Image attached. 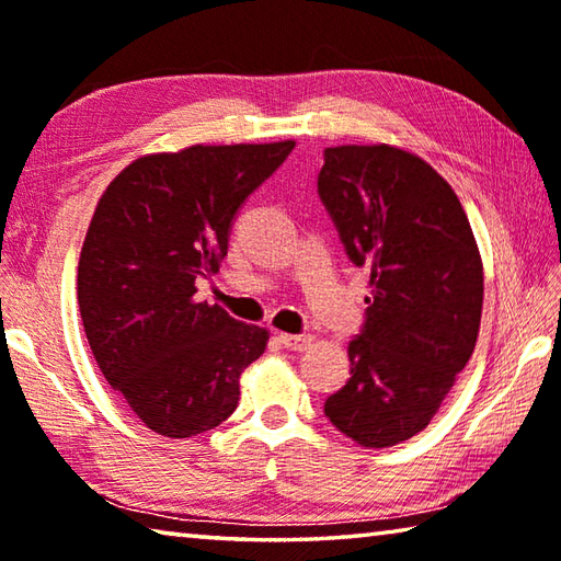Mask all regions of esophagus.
<instances>
[{"label":"esophagus","instance_id":"esophagus-1","mask_svg":"<svg viewBox=\"0 0 561 561\" xmlns=\"http://www.w3.org/2000/svg\"><path fill=\"white\" fill-rule=\"evenodd\" d=\"M279 341L282 346L289 351H307L314 339H311V334H282Z\"/></svg>","mask_w":561,"mask_h":561}]
</instances>
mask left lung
Segmentation results:
<instances>
[{
    "label": "left lung",
    "instance_id": "left-lung-1",
    "mask_svg": "<svg viewBox=\"0 0 561 561\" xmlns=\"http://www.w3.org/2000/svg\"><path fill=\"white\" fill-rule=\"evenodd\" d=\"M317 185L348 260L371 274L351 378L324 413L364 448H388L431 423L472 356L480 252L453 187L405 150L327 148Z\"/></svg>",
    "mask_w": 561,
    "mask_h": 561
}]
</instances>
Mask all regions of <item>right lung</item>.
Listing matches in <instances>:
<instances>
[{
  "label": "right lung",
  "mask_w": 561,
  "mask_h": 561,
  "mask_svg": "<svg viewBox=\"0 0 561 561\" xmlns=\"http://www.w3.org/2000/svg\"><path fill=\"white\" fill-rule=\"evenodd\" d=\"M193 146L130 163L106 187L79 260V309L93 358L150 431L193 438L232 415L240 376L270 334L197 301L254 190L291 153Z\"/></svg>",
  "instance_id": "right-lung-1"
}]
</instances>
